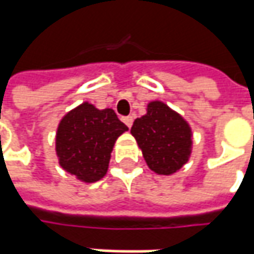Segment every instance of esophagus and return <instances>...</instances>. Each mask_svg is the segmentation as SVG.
<instances>
[{
	"instance_id": "1",
	"label": "esophagus",
	"mask_w": 254,
	"mask_h": 254,
	"mask_svg": "<svg viewBox=\"0 0 254 254\" xmlns=\"http://www.w3.org/2000/svg\"><path fill=\"white\" fill-rule=\"evenodd\" d=\"M123 122L126 123L127 127H131L132 126V116H127V117H123Z\"/></svg>"
}]
</instances>
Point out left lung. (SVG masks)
Wrapping results in <instances>:
<instances>
[{"mask_svg":"<svg viewBox=\"0 0 254 254\" xmlns=\"http://www.w3.org/2000/svg\"><path fill=\"white\" fill-rule=\"evenodd\" d=\"M131 134L148 168L158 175H172L190 160V126L180 113L160 100L148 103L147 113L132 124Z\"/></svg>","mask_w":254,"mask_h":254,"instance_id":"obj_1","label":"left lung"}]
</instances>
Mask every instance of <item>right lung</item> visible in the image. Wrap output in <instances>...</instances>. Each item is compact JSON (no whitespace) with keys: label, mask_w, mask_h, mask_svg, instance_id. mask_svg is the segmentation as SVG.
<instances>
[{"label":"right lung","mask_w":254,"mask_h":254,"mask_svg":"<svg viewBox=\"0 0 254 254\" xmlns=\"http://www.w3.org/2000/svg\"><path fill=\"white\" fill-rule=\"evenodd\" d=\"M128 127L113 109L99 110L84 102L67 112L56 130L55 150L59 165L86 184L107 174L116 140Z\"/></svg>","instance_id":"obj_1"}]
</instances>
